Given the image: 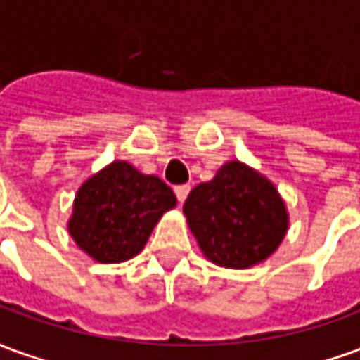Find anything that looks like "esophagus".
I'll return each mask as SVG.
<instances>
[{"instance_id": "esophagus-1", "label": "esophagus", "mask_w": 360, "mask_h": 360, "mask_svg": "<svg viewBox=\"0 0 360 360\" xmlns=\"http://www.w3.org/2000/svg\"><path fill=\"white\" fill-rule=\"evenodd\" d=\"M188 193H191V185H179V187H175V195H177V200H179L181 204L185 202V198L188 196Z\"/></svg>"}]
</instances>
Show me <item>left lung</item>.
Masks as SVG:
<instances>
[{
  "mask_svg": "<svg viewBox=\"0 0 360 360\" xmlns=\"http://www.w3.org/2000/svg\"><path fill=\"white\" fill-rule=\"evenodd\" d=\"M188 229L212 264L245 270L270 258L289 229L285 200L276 185L239 160L196 185L183 204Z\"/></svg>",
  "mask_w": 360,
  "mask_h": 360,
  "instance_id": "obj_1",
  "label": "left lung"
}]
</instances>
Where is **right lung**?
<instances>
[{
    "label": "right lung",
    "mask_w": 360,
    "mask_h": 360,
    "mask_svg": "<svg viewBox=\"0 0 360 360\" xmlns=\"http://www.w3.org/2000/svg\"><path fill=\"white\" fill-rule=\"evenodd\" d=\"M177 206L172 187L125 160H115L82 183L67 229L92 260L119 264L136 257L165 212Z\"/></svg>",
    "instance_id": "add662e5"
}]
</instances>
